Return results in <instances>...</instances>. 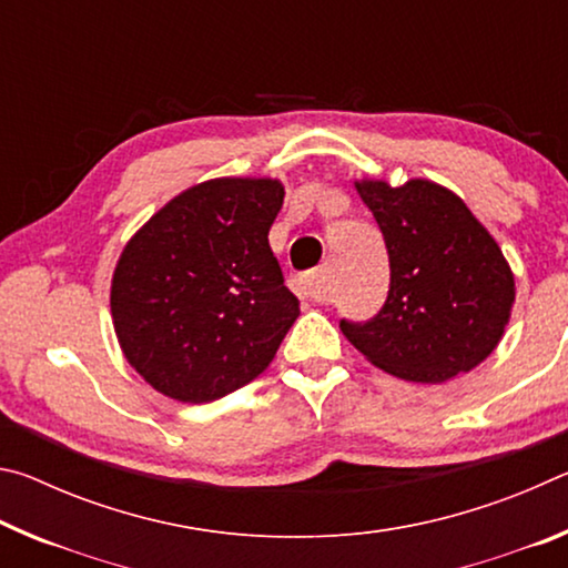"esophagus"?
<instances>
[{"label": "esophagus", "mask_w": 568, "mask_h": 568, "mask_svg": "<svg viewBox=\"0 0 568 568\" xmlns=\"http://www.w3.org/2000/svg\"><path fill=\"white\" fill-rule=\"evenodd\" d=\"M295 293L305 297V301H328V293H325V273L323 271H313L311 275H301L293 283Z\"/></svg>", "instance_id": "obj_1"}]
</instances>
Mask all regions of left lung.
Returning <instances> with one entry per match:
<instances>
[{
	"label": "left lung",
	"instance_id": "left-lung-1",
	"mask_svg": "<svg viewBox=\"0 0 568 568\" xmlns=\"http://www.w3.org/2000/svg\"><path fill=\"white\" fill-rule=\"evenodd\" d=\"M355 190L386 240L390 291L371 321H341L345 338L403 381L444 383L476 368L516 301L501 247L464 200L430 180H361Z\"/></svg>",
	"mask_w": 568,
	"mask_h": 568
}]
</instances>
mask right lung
Masks as SVG:
<instances>
[{
	"label": "right lung",
	"mask_w": 568,
	"mask_h": 568,
	"mask_svg": "<svg viewBox=\"0 0 568 568\" xmlns=\"http://www.w3.org/2000/svg\"><path fill=\"white\" fill-rule=\"evenodd\" d=\"M283 195L271 178L200 182L124 245L110 291L114 333L162 396L217 400L275 358L301 315L267 243Z\"/></svg>",
	"instance_id": "add662e5"
}]
</instances>
